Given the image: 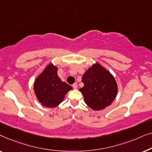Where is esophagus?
<instances>
[{"label": "esophagus", "instance_id": "obj_1", "mask_svg": "<svg viewBox=\"0 0 152 152\" xmlns=\"http://www.w3.org/2000/svg\"><path fill=\"white\" fill-rule=\"evenodd\" d=\"M72 87H73L74 89H77V83H74V84H72Z\"/></svg>", "mask_w": 152, "mask_h": 152}]
</instances>
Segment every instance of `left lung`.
<instances>
[{"mask_svg":"<svg viewBox=\"0 0 152 152\" xmlns=\"http://www.w3.org/2000/svg\"><path fill=\"white\" fill-rule=\"evenodd\" d=\"M82 81L84 85L80 91L85 103L94 111L105 109L117 95L118 88L115 77L97 62L86 70Z\"/></svg>","mask_w":152,"mask_h":152,"instance_id":"1","label":"left lung"}]
</instances>
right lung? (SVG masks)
Wrapping results in <instances>:
<instances>
[{
    "label": "right lung",
    "instance_id": "1",
    "mask_svg": "<svg viewBox=\"0 0 152 152\" xmlns=\"http://www.w3.org/2000/svg\"><path fill=\"white\" fill-rule=\"evenodd\" d=\"M58 68L53 63L45 66L34 82V91L38 101L46 107H57L72 87L63 82L57 75Z\"/></svg>",
    "mask_w": 152,
    "mask_h": 152
}]
</instances>
